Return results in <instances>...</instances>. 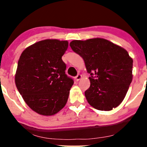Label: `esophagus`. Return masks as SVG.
Returning <instances> with one entry per match:
<instances>
[{
    "label": "esophagus",
    "instance_id": "esophagus-1",
    "mask_svg": "<svg viewBox=\"0 0 147 147\" xmlns=\"http://www.w3.org/2000/svg\"><path fill=\"white\" fill-rule=\"evenodd\" d=\"M81 78H82V75H80V74H78L77 76L76 77V81H79V80L81 79Z\"/></svg>",
    "mask_w": 147,
    "mask_h": 147
}]
</instances>
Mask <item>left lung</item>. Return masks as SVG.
Listing matches in <instances>:
<instances>
[{"instance_id": "1", "label": "left lung", "mask_w": 147, "mask_h": 147, "mask_svg": "<svg viewBox=\"0 0 147 147\" xmlns=\"http://www.w3.org/2000/svg\"><path fill=\"white\" fill-rule=\"evenodd\" d=\"M72 50L83 58L90 86L85 92L88 103L109 111L123 101L132 80L133 60L126 49L102 38L74 40Z\"/></svg>"}]
</instances>
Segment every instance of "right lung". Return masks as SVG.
<instances>
[{"label": "right lung", "instance_id": "add662e5", "mask_svg": "<svg viewBox=\"0 0 147 147\" xmlns=\"http://www.w3.org/2000/svg\"><path fill=\"white\" fill-rule=\"evenodd\" d=\"M67 47V41L45 39L27 47L20 56L16 86L29 108L41 115H54L67 103L74 84L61 59Z\"/></svg>", "mask_w": 147, "mask_h": 147}]
</instances>
